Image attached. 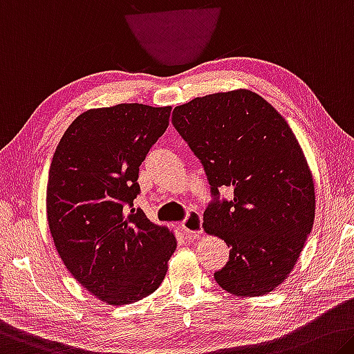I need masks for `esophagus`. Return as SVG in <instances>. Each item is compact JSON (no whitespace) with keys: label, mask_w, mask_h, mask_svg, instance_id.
<instances>
[{"label":"esophagus","mask_w":354,"mask_h":354,"mask_svg":"<svg viewBox=\"0 0 354 354\" xmlns=\"http://www.w3.org/2000/svg\"><path fill=\"white\" fill-rule=\"evenodd\" d=\"M203 221H201V216L200 212H189V214L186 216V218L181 222V228L183 232L189 234V236H198V234H201V232H203Z\"/></svg>","instance_id":"1"}]
</instances>
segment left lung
<instances>
[{
  "mask_svg": "<svg viewBox=\"0 0 354 354\" xmlns=\"http://www.w3.org/2000/svg\"><path fill=\"white\" fill-rule=\"evenodd\" d=\"M171 122L205 168L211 203L206 233L227 243L216 282L238 296H263L293 269L315 217L304 153L282 115L249 89L195 97ZM234 192L220 198V189Z\"/></svg>",
  "mask_w": 354,
  "mask_h": 354,
  "instance_id": "1",
  "label": "left lung"
}]
</instances>
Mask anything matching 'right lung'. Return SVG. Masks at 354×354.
Returning <instances> with one entry per match:
<instances>
[{
	"mask_svg": "<svg viewBox=\"0 0 354 354\" xmlns=\"http://www.w3.org/2000/svg\"><path fill=\"white\" fill-rule=\"evenodd\" d=\"M171 106L118 104L77 116L53 154L47 221L72 276L111 306L147 298L176 239L133 207L138 170L167 131Z\"/></svg>",
	"mask_w": 354,
	"mask_h": 354,
	"instance_id": "add662e5",
	"label": "right lung"
}]
</instances>
